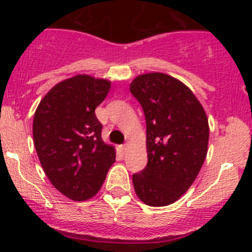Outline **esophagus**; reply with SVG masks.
<instances>
[{"label":"esophagus","instance_id":"obj_1","mask_svg":"<svg viewBox=\"0 0 252 252\" xmlns=\"http://www.w3.org/2000/svg\"><path fill=\"white\" fill-rule=\"evenodd\" d=\"M120 149H121V152H123V153H125V151L127 149V143L123 144V146H120Z\"/></svg>","mask_w":252,"mask_h":252}]
</instances>
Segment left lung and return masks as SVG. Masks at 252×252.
I'll list each match as a JSON object with an SVG mask.
<instances>
[{"mask_svg":"<svg viewBox=\"0 0 252 252\" xmlns=\"http://www.w3.org/2000/svg\"><path fill=\"white\" fill-rule=\"evenodd\" d=\"M143 109L148 163L132 175L139 200L152 207L178 201L190 189L207 156L205 109L188 86L165 73L137 76L129 84Z\"/></svg>","mask_w":252,"mask_h":252,"instance_id":"left-lung-1","label":"left lung"}]
</instances>
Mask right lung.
<instances>
[{
    "label": "right lung",
    "instance_id": "add662e5",
    "mask_svg": "<svg viewBox=\"0 0 252 252\" xmlns=\"http://www.w3.org/2000/svg\"><path fill=\"white\" fill-rule=\"evenodd\" d=\"M111 82L77 74L52 87L33 121L34 146L50 183L73 201L98 193L115 161V148L101 139L96 106Z\"/></svg>",
    "mask_w": 252,
    "mask_h": 252
}]
</instances>
